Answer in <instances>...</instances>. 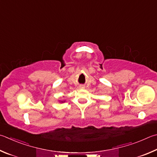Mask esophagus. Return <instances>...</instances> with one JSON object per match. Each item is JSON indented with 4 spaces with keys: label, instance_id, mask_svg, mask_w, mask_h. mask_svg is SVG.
<instances>
[{
    "label": "esophagus",
    "instance_id": "obj_1",
    "mask_svg": "<svg viewBox=\"0 0 157 157\" xmlns=\"http://www.w3.org/2000/svg\"><path fill=\"white\" fill-rule=\"evenodd\" d=\"M79 87H80L81 88H85V86H83V85H81V86H79Z\"/></svg>",
    "mask_w": 157,
    "mask_h": 157
}]
</instances>
